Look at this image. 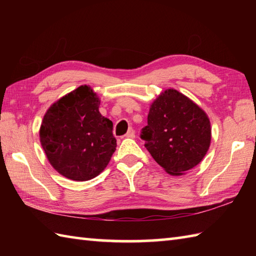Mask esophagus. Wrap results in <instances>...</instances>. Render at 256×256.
<instances>
[{
  "mask_svg": "<svg viewBox=\"0 0 256 256\" xmlns=\"http://www.w3.org/2000/svg\"><path fill=\"white\" fill-rule=\"evenodd\" d=\"M125 138H135V132H134V130L132 128H128V133L125 134Z\"/></svg>",
  "mask_w": 256,
  "mask_h": 256,
  "instance_id": "1",
  "label": "esophagus"
}]
</instances>
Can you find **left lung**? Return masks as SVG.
Returning a JSON list of instances; mask_svg holds the SVG:
<instances>
[{
  "instance_id": "8db88e82",
  "label": "left lung",
  "mask_w": 256,
  "mask_h": 256,
  "mask_svg": "<svg viewBox=\"0 0 256 256\" xmlns=\"http://www.w3.org/2000/svg\"><path fill=\"white\" fill-rule=\"evenodd\" d=\"M140 138L166 172L182 176L204 160L211 143V124L197 103L175 89L152 102Z\"/></svg>"
}]
</instances>
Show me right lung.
Here are the masks:
<instances>
[{
	"mask_svg": "<svg viewBox=\"0 0 256 256\" xmlns=\"http://www.w3.org/2000/svg\"><path fill=\"white\" fill-rule=\"evenodd\" d=\"M99 106V96L84 84L52 103L42 121L40 140L48 162L72 180L96 177L116 148L113 123Z\"/></svg>",
	"mask_w": 256,
	"mask_h": 256,
	"instance_id": "obj_1",
	"label": "right lung"
}]
</instances>
